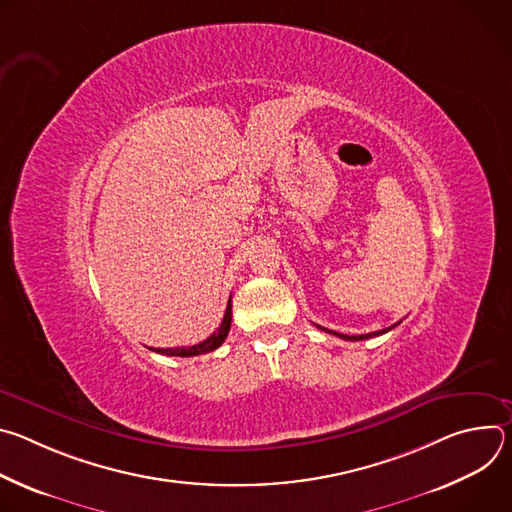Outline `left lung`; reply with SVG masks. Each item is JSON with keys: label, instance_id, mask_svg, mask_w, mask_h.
Returning <instances> with one entry per match:
<instances>
[{"label": "left lung", "instance_id": "8db88e82", "mask_svg": "<svg viewBox=\"0 0 512 512\" xmlns=\"http://www.w3.org/2000/svg\"><path fill=\"white\" fill-rule=\"evenodd\" d=\"M399 324V322H397ZM397 324H393L391 328H395ZM320 330H324V332H330V334H334V336H338V338H342V340H367V338H373V336H381V334H385V332H389L391 328H383V330H379V332H369V334H360V336H346V334H338V332H332V330H326V328H322V326H318Z\"/></svg>", "mask_w": 512, "mask_h": 512}]
</instances>
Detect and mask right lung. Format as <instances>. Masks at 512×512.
Instances as JSON below:
<instances>
[{
	"label": "right lung",
	"instance_id": "right-lung-1",
	"mask_svg": "<svg viewBox=\"0 0 512 512\" xmlns=\"http://www.w3.org/2000/svg\"><path fill=\"white\" fill-rule=\"evenodd\" d=\"M231 320H233V306H231V300L227 304V312H225V318L221 322V326H218V330L208 336L204 342L200 344H194V346H178V348H156V352L160 354H166V356H198V354H206V352H212L216 350L218 346H221L231 330ZM154 350V348H152Z\"/></svg>",
	"mask_w": 512,
	"mask_h": 512
}]
</instances>
